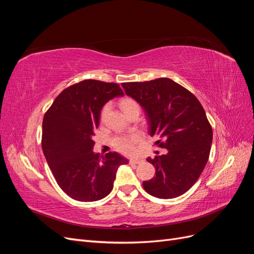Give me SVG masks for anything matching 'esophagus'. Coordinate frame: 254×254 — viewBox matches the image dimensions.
Listing matches in <instances>:
<instances>
[{
    "label": "esophagus",
    "instance_id": "obj_1",
    "mask_svg": "<svg viewBox=\"0 0 254 254\" xmlns=\"http://www.w3.org/2000/svg\"><path fill=\"white\" fill-rule=\"evenodd\" d=\"M143 162V160L142 159H130L129 160V163L130 164H140V163H142Z\"/></svg>",
    "mask_w": 254,
    "mask_h": 254
}]
</instances>
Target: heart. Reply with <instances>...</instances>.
<instances>
[{"label":"heart","instance_id":"1","mask_svg":"<svg viewBox=\"0 0 254 254\" xmlns=\"http://www.w3.org/2000/svg\"><path fill=\"white\" fill-rule=\"evenodd\" d=\"M121 107L123 111L126 114L132 110H140L139 104L132 98H124L121 102ZM107 107L103 109V114L105 113ZM142 140V134L140 132H132L126 135H118L112 139V146L124 155H131L135 151V146Z\"/></svg>","mask_w":254,"mask_h":254}]
</instances>
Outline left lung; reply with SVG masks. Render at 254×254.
<instances>
[{
    "label": "left lung",
    "instance_id": "1",
    "mask_svg": "<svg viewBox=\"0 0 254 254\" xmlns=\"http://www.w3.org/2000/svg\"><path fill=\"white\" fill-rule=\"evenodd\" d=\"M147 115L149 134L166 155L147 161L156 168L143 188L153 197L171 199L188 191L209 160L213 131L203 107L189 90L170 78L122 83Z\"/></svg>",
    "mask_w": 254,
    "mask_h": 254
}]
</instances>
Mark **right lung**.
<instances>
[{
  "label": "right lung",
  "mask_w": 254,
  "mask_h": 254,
  "mask_svg": "<svg viewBox=\"0 0 254 254\" xmlns=\"http://www.w3.org/2000/svg\"><path fill=\"white\" fill-rule=\"evenodd\" d=\"M123 95L118 83L86 79L64 89L44 114V157L60 189L75 200L106 197L113 189L119 166L128 163L115 151L99 157L92 150L103 106Z\"/></svg>",
  "instance_id": "obj_1"
}]
</instances>
